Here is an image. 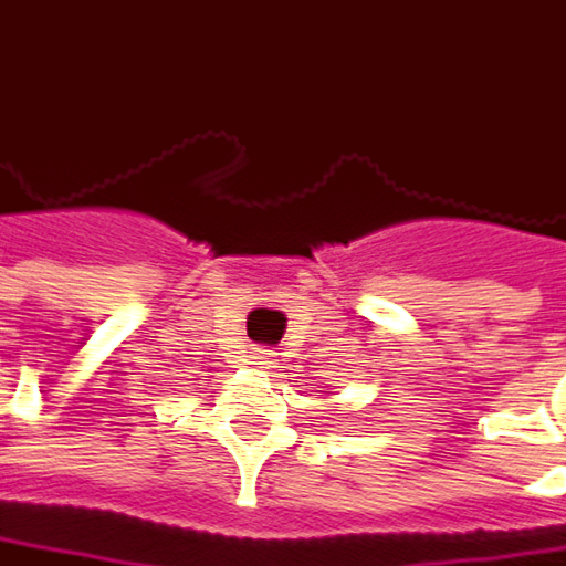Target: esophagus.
Returning <instances> with one entry per match:
<instances>
[{
  "label": "esophagus",
  "instance_id": "34e87169",
  "mask_svg": "<svg viewBox=\"0 0 566 566\" xmlns=\"http://www.w3.org/2000/svg\"><path fill=\"white\" fill-rule=\"evenodd\" d=\"M253 364H259V367H272V364H275V352L256 348V352H253Z\"/></svg>",
  "mask_w": 566,
  "mask_h": 566
}]
</instances>
